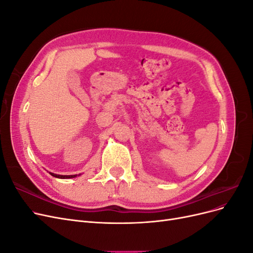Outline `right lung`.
Returning a JSON list of instances; mask_svg holds the SVG:
<instances>
[{"instance_id": "right-lung-1", "label": "right lung", "mask_w": 253, "mask_h": 253, "mask_svg": "<svg viewBox=\"0 0 253 253\" xmlns=\"http://www.w3.org/2000/svg\"><path fill=\"white\" fill-rule=\"evenodd\" d=\"M50 175H52L53 177H57V178H74L77 176V175H59V174H53V173H50Z\"/></svg>"}]
</instances>
